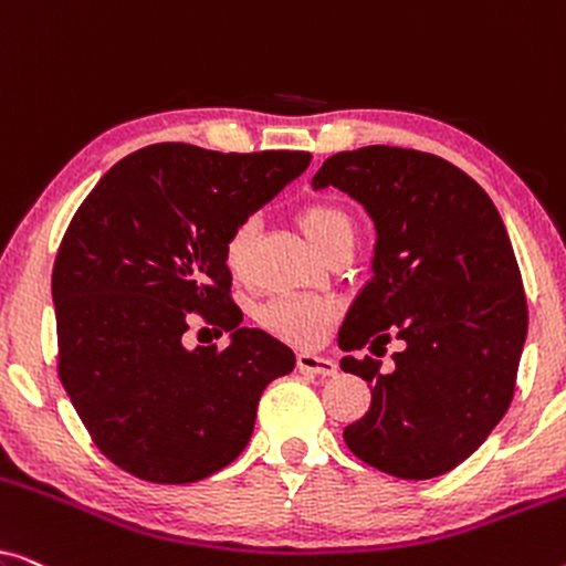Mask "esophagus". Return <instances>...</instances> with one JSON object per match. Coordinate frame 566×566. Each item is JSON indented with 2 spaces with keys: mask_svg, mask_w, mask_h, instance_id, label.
I'll list each match as a JSON object with an SVG mask.
<instances>
[{
  "mask_svg": "<svg viewBox=\"0 0 566 566\" xmlns=\"http://www.w3.org/2000/svg\"><path fill=\"white\" fill-rule=\"evenodd\" d=\"M296 363H298V370H306V374H319V376H332L337 374V366L335 360L324 358V355H316V353H298L296 355Z\"/></svg>",
  "mask_w": 566,
  "mask_h": 566,
  "instance_id": "esophagus-1",
  "label": "esophagus"
}]
</instances>
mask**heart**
<instances>
[{
    "mask_svg": "<svg viewBox=\"0 0 566 566\" xmlns=\"http://www.w3.org/2000/svg\"><path fill=\"white\" fill-rule=\"evenodd\" d=\"M296 221L322 254L332 244L353 239V221L343 206L335 200H308L296 211ZM250 247H252V223H237L234 229L223 237L221 258L223 265L234 277H244L250 265ZM335 306L329 301L314 296H281L262 306L260 324L270 335L285 339L291 345H314L319 343L324 329L329 327Z\"/></svg>",
    "mask_w": 566,
    "mask_h": 566,
    "instance_id": "heart-1",
    "label": "heart"
}]
</instances>
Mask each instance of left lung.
<instances>
[{"label": "left lung", "mask_w": 566, "mask_h": 566, "mask_svg": "<svg viewBox=\"0 0 566 566\" xmlns=\"http://www.w3.org/2000/svg\"><path fill=\"white\" fill-rule=\"evenodd\" d=\"M312 185L347 192L376 223L374 277L339 347L376 353L401 339L391 374L368 355L339 360L370 386L345 443L391 476L446 474L484 443L515 394L528 304L505 223L467 172L399 146L339 151Z\"/></svg>", "instance_id": "obj_1"}]
</instances>
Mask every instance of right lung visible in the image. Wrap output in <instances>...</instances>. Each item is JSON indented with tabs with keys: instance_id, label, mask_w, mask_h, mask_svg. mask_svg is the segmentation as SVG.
<instances>
[{
	"instance_id": "right-lung-1",
	"label": "right lung",
	"mask_w": 566,
	"mask_h": 566,
	"mask_svg": "<svg viewBox=\"0 0 566 566\" xmlns=\"http://www.w3.org/2000/svg\"><path fill=\"white\" fill-rule=\"evenodd\" d=\"M308 161V151L154 144L107 169L76 208L51 277L59 378L118 469L200 482L250 443L262 391L296 355L239 324L221 244ZM192 313L231 331L230 347L188 352Z\"/></svg>"
}]
</instances>
